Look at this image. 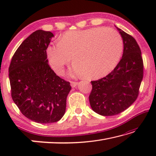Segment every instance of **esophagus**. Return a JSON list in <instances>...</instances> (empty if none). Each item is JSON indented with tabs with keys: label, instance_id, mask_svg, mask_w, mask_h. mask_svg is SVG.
<instances>
[{
	"label": "esophagus",
	"instance_id": "34e87169",
	"mask_svg": "<svg viewBox=\"0 0 156 156\" xmlns=\"http://www.w3.org/2000/svg\"><path fill=\"white\" fill-rule=\"evenodd\" d=\"M78 83H77V82L71 81V86H72V87H75L78 85Z\"/></svg>",
	"mask_w": 156,
	"mask_h": 156
}]
</instances>
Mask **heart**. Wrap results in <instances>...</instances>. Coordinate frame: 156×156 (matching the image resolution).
Instances as JSON below:
<instances>
[{
  "label": "heart",
  "mask_w": 156,
  "mask_h": 156,
  "mask_svg": "<svg viewBox=\"0 0 156 156\" xmlns=\"http://www.w3.org/2000/svg\"><path fill=\"white\" fill-rule=\"evenodd\" d=\"M122 49V37L117 31L94 27L66 31L58 43L49 44L46 51L50 65L58 74H62L72 58L73 75L96 79L115 67Z\"/></svg>",
  "instance_id": "1"
}]
</instances>
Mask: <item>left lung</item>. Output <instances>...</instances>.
Instances as JSON below:
<instances>
[{"label": "left lung", "instance_id": "left-lung-1", "mask_svg": "<svg viewBox=\"0 0 156 156\" xmlns=\"http://www.w3.org/2000/svg\"><path fill=\"white\" fill-rule=\"evenodd\" d=\"M117 29L123 40L122 58L107 76L91 82V107L104 116L117 115L130 107L138 96L143 78V60L138 44L133 36Z\"/></svg>", "mask_w": 156, "mask_h": 156}]
</instances>
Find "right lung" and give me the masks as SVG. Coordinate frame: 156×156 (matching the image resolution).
I'll return each mask as SVG.
<instances>
[{"label": "right lung", "instance_id": "add662e5", "mask_svg": "<svg viewBox=\"0 0 156 156\" xmlns=\"http://www.w3.org/2000/svg\"><path fill=\"white\" fill-rule=\"evenodd\" d=\"M52 37L50 31H34L18 47L9 67L13 101L25 117L38 123L61 119L72 89L48 64L46 50Z\"/></svg>", "mask_w": 156, "mask_h": 156}]
</instances>
